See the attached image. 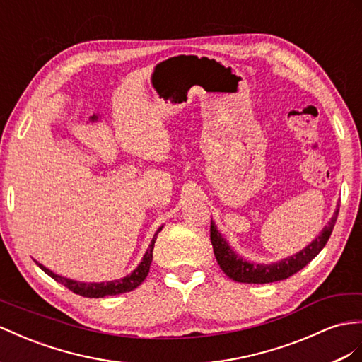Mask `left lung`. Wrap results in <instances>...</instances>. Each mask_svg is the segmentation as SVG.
Returning <instances> with one entry per match:
<instances>
[{"mask_svg":"<svg viewBox=\"0 0 362 362\" xmlns=\"http://www.w3.org/2000/svg\"><path fill=\"white\" fill-rule=\"evenodd\" d=\"M338 212L339 205L327 226H324L320 235L315 238L310 245L305 246L303 251L271 264H257L243 260V257H240L234 249L228 245L226 240L221 237L214 221H211V243L212 249H214L217 263L220 264L221 271L238 283L264 284L286 280V278H289L291 275L301 271L305 264H309L313 258L321 252V249L326 246L333 230V226L337 223Z\"/></svg>","mask_w":362,"mask_h":362,"instance_id":"8db88e82","label":"left lung"}]
</instances>
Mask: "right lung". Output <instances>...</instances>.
<instances>
[{"label":"right lung","instance_id":"1","mask_svg":"<svg viewBox=\"0 0 362 362\" xmlns=\"http://www.w3.org/2000/svg\"><path fill=\"white\" fill-rule=\"evenodd\" d=\"M162 228L163 226H160L159 229L156 230V234H154V237L151 240V245H150V247L146 249V252H145V255L142 258L141 264H139L132 274L124 276V278H120V280L105 281V283H82V281H75V280H70V278L57 275L54 272H52L50 269H47V267H45V266H42L41 263H38V262H36V264H38L41 269L45 274H47L49 276H52L53 280H57L58 283L64 284L71 292H75V293H78L81 296H87V298H104V296H108V295H119V293L132 292L133 289H136L137 286L142 284V281L146 278L148 272H150V264L153 262L154 243H156L157 234L160 233Z\"/></svg>","mask_w":362,"mask_h":362}]
</instances>
